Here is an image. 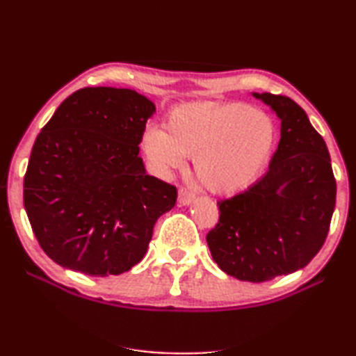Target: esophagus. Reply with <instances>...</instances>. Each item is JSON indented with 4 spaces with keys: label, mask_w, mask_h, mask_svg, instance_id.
I'll return each mask as SVG.
<instances>
[{
    "label": "esophagus",
    "mask_w": 356,
    "mask_h": 356,
    "mask_svg": "<svg viewBox=\"0 0 356 356\" xmlns=\"http://www.w3.org/2000/svg\"><path fill=\"white\" fill-rule=\"evenodd\" d=\"M195 193L190 191L188 188H180L179 190V202L182 204V206H188V204H191L193 201H195Z\"/></svg>",
    "instance_id": "34e87169"
}]
</instances>
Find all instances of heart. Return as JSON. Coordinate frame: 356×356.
Segmentation results:
<instances>
[{"label": "heart", "instance_id": "1", "mask_svg": "<svg viewBox=\"0 0 356 356\" xmlns=\"http://www.w3.org/2000/svg\"><path fill=\"white\" fill-rule=\"evenodd\" d=\"M275 125L242 102H188L166 114L165 130L149 127L143 150L156 171L168 174L193 156L197 179L209 191L232 195L246 188L267 165Z\"/></svg>", "mask_w": 356, "mask_h": 356}]
</instances>
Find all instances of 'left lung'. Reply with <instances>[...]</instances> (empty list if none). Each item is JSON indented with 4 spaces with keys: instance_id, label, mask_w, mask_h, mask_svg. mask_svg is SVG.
<instances>
[{
    "instance_id": "obj_1",
    "label": "left lung",
    "mask_w": 356,
    "mask_h": 356,
    "mask_svg": "<svg viewBox=\"0 0 356 356\" xmlns=\"http://www.w3.org/2000/svg\"><path fill=\"white\" fill-rule=\"evenodd\" d=\"M281 119L268 171L248 190L218 201L207 234L213 261L240 281L264 282L297 272L321 251L336 204V179L323 138L286 95L252 92Z\"/></svg>"
}]
</instances>
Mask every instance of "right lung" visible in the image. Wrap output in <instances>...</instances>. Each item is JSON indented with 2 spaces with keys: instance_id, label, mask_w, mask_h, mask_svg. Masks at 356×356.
<instances>
[{
  "instance_id": "right-lung-1",
  "label": "right lung",
  "mask_w": 356,
  "mask_h": 356,
  "mask_svg": "<svg viewBox=\"0 0 356 356\" xmlns=\"http://www.w3.org/2000/svg\"><path fill=\"white\" fill-rule=\"evenodd\" d=\"M154 113L131 89L83 88L35 138L23 202L42 250L61 267L120 275L146 254L155 221L177 200L140 156Z\"/></svg>"
}]
</instances>
